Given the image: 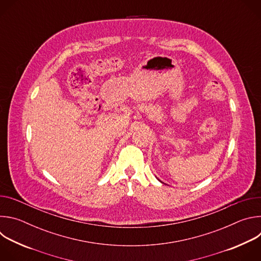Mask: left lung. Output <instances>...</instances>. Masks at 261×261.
<instances>
[{"instance_id": "8db88e82", "label": "left lung", "mask_w": 261, "mask_h": 261, "mask_svg": "<svg viewBox=\"0 0 261 261\" xmlns=\"http://www.w3.org/2000/svg\"><path fill=\"white\" fill-rule=\"evenodd\" d=\"M158 179H159V178H158ZM159 180H160V179H159ZM160 181H161V180H160ZM161 182H162V184H164V182H163V181H161Z\"/></svg>"}]
</instances>
